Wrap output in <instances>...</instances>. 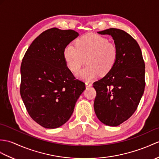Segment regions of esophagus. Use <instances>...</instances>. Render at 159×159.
<instances>
[{"label": "esophagus", "instance_id": "1", "mask_svg": "<svg viewBox=\"0 0 159 159\" xmlns=\"http://www.w3.org/2000/svg\"><path fill=\"white\" fill-rule=\"evenodd\" d=\"M85 85H86V87H91L93 84H92L91 83H89V82H86L85 83Z\"/></svg>", "mask_w": 159, "mask_h": 159}]
</instances>
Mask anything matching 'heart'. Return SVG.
I'll return each instance as SVG.
<instances>
[{
  "instance_id": "heart-1",
  "label": "heart",
  "mask_w": 159,
  "mask_h": 159,
  "mask_svg": "<svg viewBox=\"0 0 159 159\" xmlns=\"http://www.w3.org/2000/svg\"><path fill=\"white\" fill-rule=\"evenodd\" d=\"M75 46L68 44L63 55L66 65L72 72L78 71L86 58L88 64L76 74L81 80L90 81L99 74L108 75L117 61V46L104 36L95 34L83 35L76 40Z\"/></svg>"
}]
</instances>
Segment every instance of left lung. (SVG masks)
<instances>
[{
  "mask_svg": "<svg viewBox=\"0 0 159 159\" xmlns=\"http://www.w3.org/2000/svg\"><path fill=\"white\" fill-rule=\"evenodd\" d=\"M98 33L111 36L119 54L112 70L93 83L94 110L102 123L116 127L138 108L145 88V64L138 43L126 32L110 28Z\"/></svg>",
  "mask_w": 159,
  "mask_h": 159,
  "instance_id": "obj_1",
  "label": "left lung"
}]
</instances>
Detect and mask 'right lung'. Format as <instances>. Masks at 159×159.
Returning <instances> with one entry per match:
<instances>
[{
	"label": "right lung",
	"instance_id": "obj_1",
	"mask_svg": "<svg viewBox=\"0 0 159 159\" xmlns=\"http://www.w3.org/2000/svg\"><path fill=\"white\" fill-rule=\"evenodd\" d=\"M79 35L72 30H47L34 39L22 60L21 97L30 116L45 128L65 124L85 89V84L67 67L63 55Z\"/></svg>",
	"mask_w": 159,
	"mask_h": 159
}]
</instances>
